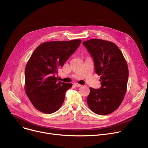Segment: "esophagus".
<instances>
[{
	"label": "esophagus",
	"mask_w": 148,
	"mask_h": 148,
	"mask_svg": "<svg viewBox=\"0 0 148 148\" xmlns=\"http://www.w3.org/2000/svg\"><path fill=\"white\" fill-rule=\"evenodd\" d=\"M74 85L75 86H76V87H77V88H79V87H80L82 85L81 84H78V83H74Z\"/></svg>",
	"instance_id": "1"
}]
</instances>
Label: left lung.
<instances>
[{
	"label": "left lung",
	"instance_id": "obj_1",
	"mask_svg": "<svg viewBox=\"0 0 148 148\" xmlns=\"http://www.w3.org/2000/svg\"><path fill=\"white\" fill-rule=\"evenodd\" d=\"M83 44L94 60L101 84L99 89L90 88L88 104L96 114H110L121 105L127 91L128 68L126 60L118 46L112 42L92 39Z\"/></svg>",
	"mask_w": 148,
	"mask_h": 148
}]
</instances>
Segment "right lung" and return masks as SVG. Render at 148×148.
I'll list each match as a JSON object with an SVG mask.
<instances>
[{
  "instance_id": "1",
  "label": "right lung",
  "mask_w": 148,
  "mask_h": 148,
  "mask_svg": "<svg viewBox=\"0 0 148 148\" xmlns=\"http://www.w3.org/2000/svg\"><path fill=\"white\" fill-rule=\"evenodd\" d=\"M81 42L80 40L44 42L30 56L25 71V91L39 111L50 114L63 104L65 93L73 84L58 82L55 75Z\"/></svg>"
}]
</instances>
